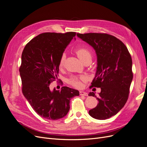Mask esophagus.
<instances>
[{"label":"esophagus","mask_w":147,"mask_h":147,"mask_svg":"<svg viewBox=\"0 0 147 147\" xmlns=\"http://www.w3.org/2000/svg\"><path fill=\"white\" fill-rule=\"evenodd\" d=\"M80 95H84V96H88V94L84 91H80Z\"/></svg>","instance_id":"1"}]
</instances>
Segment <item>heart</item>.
I'll use <instances>...</instances> for the list:
<instances>
[{"label":"heart","instance_id":"1","mask_svg":"<svg viewBox=\"0 0 147 147\" xmlns=\"http://www.w3.org/2000/svg\"><path fill=\"white\" fill-rule=\"evenodd\" d=\"M76 53L78 55V56L80 58L81 60L84 61L85 59L88 58H91L92 56L91 52L90 50H89L88 48L82 47L77 49L76 50ZM65 54L62 53L60 57L59 61V67H62L64 63V62L65 61ZM86 81V78L85 77H80V78H72L70 79L69 80V84L73 86L80 88L82 86V82Z\"/></svg>","mask_w":147,"mask_h":147}]
</instances>
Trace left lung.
<instances>
[{
    "label": "left lung",
    "instance_id": "obj_1",
    "mask_svg": "<svg viewBox=\"0 0 147 147\" xmlns=\"http://www.w3.org/2000/svg\"><path fill=\"white\" fill-rule=\"evenodd\" d=\"M91 46L97 56V67L91 87L100 88L97 106L89 114L97 119H106L116 115L129 97L133 79L132 59L125 44L113 35L104 33L77 34Z\"/></svg>",
    "mask_w": 147,
    "mask_h": 147
}]
</instances>
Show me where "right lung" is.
<instances>
[{
  "mask_svg": "<svg viewBox=\"0 0 147 147\" xmlns=\"http://www.w3.org/2000/svg\"><path fill=\"white\" fill-rule=\"evenodd\" d=\"M76 33L46 32L37 35L24 47L19 71L22 92L33 109L41 117L57 120L69 110V101L79 96L78 90L63 86L51 91L50 85L59 73V61Z\"/></svg>",
  "mask_w": 147,
  "mask_h": 147,
  "instance_id": "obj_1",
  "label": "right lung"
}]
</instances>
